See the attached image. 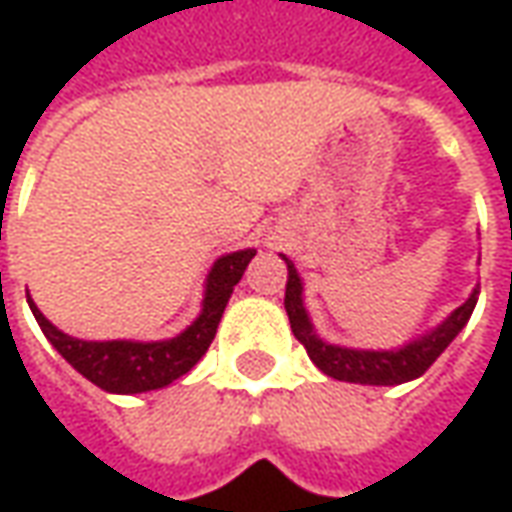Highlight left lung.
Here are the masks:
<instances>
[{"label":"left lung","instance_id":"left-lung-1","mask_svg":"<svg viewBox=\"0 0 512 512\" xmlns=\"http://www.w3.org/2000/svg\"><path fill=\"white\" fill-rule=\"evenodd\" d=\"M282 260L288 266L285 310H288V321H291L296 341L305 346L310 360L327 377L341 382H357V385H402V382L421 377L466 327L474 307H477V296H480V291L474 288L466 302L443 318L438 327L421 332L418 338L402 343L396 349H352V346L324 341L318 335L305 307V282L288 257L282 255Z\"/></svg>","mask_w":512,"mask_h":512}]
</instances>
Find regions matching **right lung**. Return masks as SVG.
Here are the masks:
<instances>
[{
  "label": "right lung",
  "instance_id": "1",
  "mask_svg": "<svg viewBox=\"0 0 512 512\" xmlns=\"http://www.w3.org/2000/svg\"><path fill=\"white\" fill-rule=\"evenodd\" d=\"M255 255L257 249H238L230 255H221L207 274L199 316L180 335L166 338V341H82L69 332L57 330L32 302L30 293H27V302L38 327L44 330L46 341L52 343L85 380H91L107 393L157 391L180 380L182 374H188L202 360L207 346L216 338L232 288L241 282L249 260Z\"/></svg>",
  "mask_w": 512,
  "mask_h": 512
}]
</instances>
